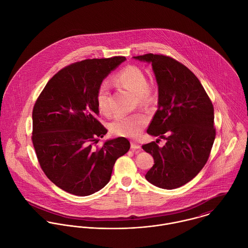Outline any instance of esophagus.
Here are the masks:
<instances>
[{"label": "esophagus", "instance_id": "34e87169", "mask_svg": "<svg viewBox=\"0 0 248 248\" xmlns=\"http://www.w3.org/2000/svg\"><path fill=\"white\" fill-rule=\"evenodd\" d=\"M131 149H134V150L135 149H141V146L136 142H131Z\"/></svg>", "mask_w": 248, "mask_h": 248}]
</instances>
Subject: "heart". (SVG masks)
Segmentation results:
<instances>
[{"instance_id": "1", "label": "heart", "mask_w": 248, "mask_h": 248, "mask_svg": "<svg viewBox=\"0 0 248 248\" xmlns=\"http://www.w3.org/2000/svg\"><path fill=\"white\" fill-rule=\"evenodd\" d=\"M114 83L136 93L137 102L143 107L151 105L156 99L155 91L148 82L145 72L136 65H127L122 68L114 76ZM96 103L101 114L109 116L112 113L110 89L106 82H102L98 88ZM146 124L147 119L140 114L119 115L111 121L109 128L113 134L118 136L137 137Z\"/></svg>"}]
</instances>
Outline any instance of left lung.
I'll use <instances>...</instances> for the list:
<instances>
[{
  "mask_svg": "<svg viewBox=\"0 0 248 248\" xmlns=\"http://www.w3.org/2000/svg\"><path fill=\"white\" fill-rule=\"evenodd\" d=\"M134 58L151 63L158 84V109L147 132L167 141L162 148L160 139L142 147L154 159L146 179L162 189L179 188L198 175L210 156L216 137L213 103L179 61L153 53Z\"/></svg>",
  "mask_w": 248,
  "mask_h": 248,
  "instance_id": "8db88e82",
  "label": "left lung"
}]
</instances>
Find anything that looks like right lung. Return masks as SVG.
<instances>
[{
  "instance_id": "right-lung-1",
  "label": "right lung",
  "mask_w": 248,
  "mask_h": 248,
  "mask_svg": "<svg viewBox=\"0 0 248 248\" xmlns=\"http://www.w3.org/2000/svg\"><path fill=\"white\" fill-rule=\"evenodd\" d=\"M124 56L85 59L58 71L32 110L31 141L40 167L57 187L86 197L110 180L116 160L130 149L124 137L98 147L107 129L97 117L96 94L103 78Z\"/></svg>"
}]
</instances>
